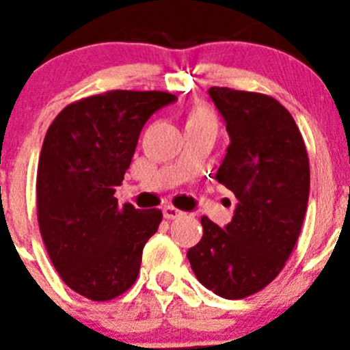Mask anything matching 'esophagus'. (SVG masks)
<instances>
[{
  "mask_svg": "<svg viewBox=\"0 0 350 350\" xmlns=\"http://www.w3.org/2000/svg\"><path fill=\"white\" fill-rule=\"evenodd\" d=\"M163 215H165V219L172 221V219L182 217V215H184V212L178 208H175V206H172V205H166V206H163Z\"/></svg>",
  "mask_w": 350,
  "mask_h": 350,
  "instance_id": "obj_1",
  "label": "esophagus"
}]
</instances>
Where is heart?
Segmentation results:
<instances>
[{"label": "heart", "mask_w": 350, "mask_h": 350, "mask_svg": "<svg viewBox=\"0 0 350 350\" xmlns=\"http://www.w3.org/2000/svg\"><path fill=\"white\" fill-rule=\"evenodd\" d=\"M205 122H215L213 120L212 112L205 107H194L191 108L189 113H187V120H185V126H194V124H205Z\"/></svg>", "instance_id": "heart-1"}]
</instances>
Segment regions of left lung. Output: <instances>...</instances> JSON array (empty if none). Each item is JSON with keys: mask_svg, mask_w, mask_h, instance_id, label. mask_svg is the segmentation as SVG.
<instances>
[{"mask_svg": "<svg viewBox=\"0 0 350 350\" xmlns=\"http://www.w3.org/2000/svg\"><path fill=\"white\" fill-rule=\"evenodd\" d=\"M208 98L230 135L215 180L237 206L224 228L202 217L203 237L187 259L206 289L238 299L267 287L295 249L310 170L301 133L279 101L228 88H210Z\"/></svg>", "mask_w": 350, "mask_h": 350, "instance_id": "left-lung-1", "label": "left lung"}]
</instances>
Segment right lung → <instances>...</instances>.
Returning <instances> with one entry per match:
<instances>
[{
	"label": "right lung",
	"mask_w": 350,
	"mask_h": 350,
	"mask_svg": "<svg viewBox=\"0 0 350 350\" xmlns=\"http://www.w3.org/2000/svg\"><path fill=\"white\" fill-rule=\"evenodd\" d=\"M175 101L161 91L91 96L68 105L45 135L36 173L40 231L61 279L85 298L107 301L137 280L163 213L120 206L113 194L145 122Z\"/></svg>",
	"instance_id": "add662e5"
}]
</instances>
